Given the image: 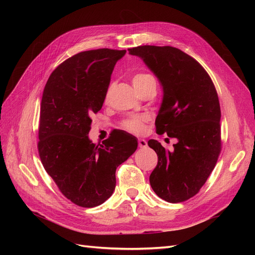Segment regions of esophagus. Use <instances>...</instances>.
I'll return each mask as SVG.
<instances>
[{
    "label": "esophagus",
    "instance_id": "esophagus-1",
    "mask_svg": "<svg viewBox=\"0 0 255 255\" xmlns=\"http://www.w3.org/2000/svg\"><path fill=\"white\" fill-rule=\"evenodd\" d=\"M138 145H139L140 148H145V146L148 145V143H146L144 139H138Z\"/></svg>",
    "mask_w": 255,
    "mask_h": 255
}]
</instances>
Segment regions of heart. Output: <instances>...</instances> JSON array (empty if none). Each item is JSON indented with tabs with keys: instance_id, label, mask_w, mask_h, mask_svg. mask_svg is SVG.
Masks as SVG:
<instances>
[{
	"instance_id": "heart-1",
	"label": "heart",
	"mask_w": 255,
	"mask_h": 255,
	"mask_svg": "<svg viewBox=\"0 0 255 255\" xmlns=\"http://www.w3.org/2000/svg\"><path fill=\"white\" fill-rule=\"evenodd\" d=\"M132 83L137 92H140L141 90L149 87H156V81L154 79V76L145 72L134 74L132 76ZM111 88L112 86H110L106 91V98L109 97ZM145 121L146 117H144V116H133V117H129L123 121L122 127L133 133H141L143 130V123Z\"/></svg>"
}]
</instances>
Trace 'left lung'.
Listing matches in <instances>:
<instances>
[{
    "label": "left lung",
    "instance_id": "8db88e82",
    "mask_svg": "<svg viewBox=\"0 0 255 255\" xmlns=\"http://www.w3.org/2000/svg\"><path fill=\"white\" fill-rule=\"evenodd\" d=\"M128 52L139 56L163 86L156 133L177 139L172 152L157 140L148 141L158 158L150 175L151 187L167 202L186 201L205 184L221 151V112L215 85L205 69L180 49L140 45Z\"/></svg>",
    "mask_w": 255,
    "mask_h": 255
}]
</instances>
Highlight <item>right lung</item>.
<instances>
[{"label": "right lung", "mask_w": 255, "mask_h": 255, "mask_svg": "<svg viewBox=\"0 0 255 255\" xmlns=\"http://www.w3.org/2000/svg\"><path fill=\"white\" fill-rule=\"evenodd\" d=\"M126 50L75 54L54 70L43 90L38 152L45 171L74 204L95 207L116 187V169L137 149L136 137L117 129L102 144L88 133L102 109L111 75Z\"/></svg>", "instance_id": "add662e5"}]
</instances>
